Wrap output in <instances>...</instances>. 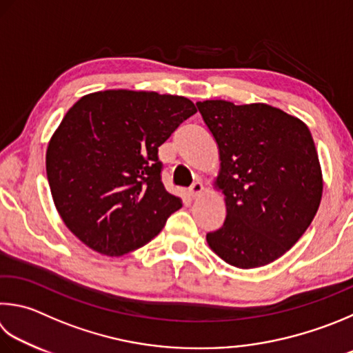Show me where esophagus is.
<instances>
[{
  "instance_id": "esophagus-1",
  "label": "esophagus",
  "mask_w": 353,
  "mask_h": 353,
  "mask_svg": "<svg viewBox=\"0 0 353 353\" xmlns=\"http://www.w3.org/2000/svg\"><path fill=\"white\" fill-rule=\"evenodd\" d=\"M188 193H190L191 199L201 197L203 194V185L201 182H194L193 185H191V188H190Z\"/></svg>"
}]
</instances>
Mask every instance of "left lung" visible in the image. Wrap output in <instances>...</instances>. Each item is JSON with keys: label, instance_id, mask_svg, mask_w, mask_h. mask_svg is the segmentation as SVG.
Instances as JSON below:
<instances>
[{"label": "left lung", "instance_id": "left-lung-1", "mask_svg": "<svg viewBox=\"0 0 353 353\" xmlns=\"http://www.w3.org/2000/svg\"><path fill=\"white\" fill-rule=\"evenodd\" d=\"M196 106L219 151L213 185L227 208L223 225L207 234L208 247L238 268L272 264L299 241L321 203L323 171L310 130L265 103Z\"/></svg>", "mask_w": 353, "mask_h": 353}]
</instances>
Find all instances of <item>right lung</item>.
I'll return each instance as SVG.
<instances>
[{"label": "right lung", "instance_id": "obj_1", "mask_svg": "<svg viewBox=\"0 0 353 353\" xmlns=\"http://www.w3.org/2000/svg\"><path fill=\"white\" fill-rule=\"evenodd\" d=\"M196 114L191 100L108 89L77 101L46 150L55 208L85 245L105 256L134 252L182 207L160 181L157 148Z\"/></svg>", "mask_w": 353, "mask_h": 353}]
</instances>
